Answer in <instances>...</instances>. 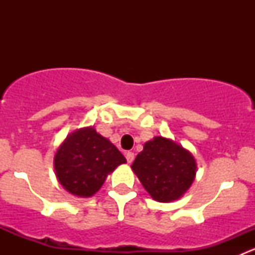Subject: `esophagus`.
Masks as SVG:
<instances>
[{
  "label": "esophagus",
  "mask_w": 255,
  "mask_h": 255,
  "mask_svg": "<svg viewBox=\"0 0 255 255\" xmlns=\"http://www.w3.org/2000/svg\"><path fill=\"white\" fill-rule=\"evenodd\" d=\"M126 159H127L128 163L130 164L134 160V153H132V151H126Z\"/></svg>",
  "instance_id": "1"
}]
</instances>
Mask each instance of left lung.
Segmentation results:
<instances>
[{
    "mask_svg": "<svg viewBox=\"0 0 255 255\" xmlns=\"http://www.w3.org/2000/svg\"><path fill=\"white\" fill-rule=\"evenodd\" d=\"M132 169L154 200H177L194 181L196 161L190 151L173 140L155 137L144 144Z\"/></svg>",
    "mask_w": 255,
    "mask_h": 255,
    "instance_id": "1",
    "label": "left lung"
}]
</instances>
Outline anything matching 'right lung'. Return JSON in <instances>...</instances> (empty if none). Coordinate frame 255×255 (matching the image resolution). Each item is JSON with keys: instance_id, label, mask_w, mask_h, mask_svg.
I'll use <instances>...</instances> for the list:
<instances>
[{"instance_id": "obj_1", "label": "right lung", "mask_w": 255, "mask_h": 255, "mask_svg": "<svg viewBox=\"0 0 255 255\" xmlns=\"http://www.w3.org/2000/svg\"><path fill=\"white\" fill-rule=\"evenodd\" d=\"M126 158L92 127L69 135L54 158L56 177L64 189L80 197L99 191L107 175Z\"/></svg>"}]
</instances>
